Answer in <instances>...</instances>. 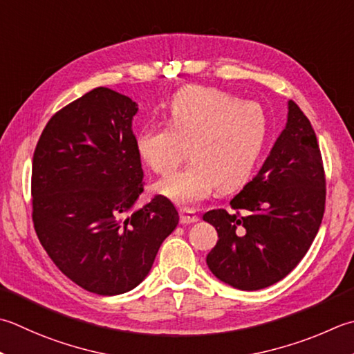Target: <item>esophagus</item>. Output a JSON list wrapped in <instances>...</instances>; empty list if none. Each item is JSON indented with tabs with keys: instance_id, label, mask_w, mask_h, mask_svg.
Returning <instances> with one entry per match:
<instances>
[{
	"instance_id": "34e87169",
	"label": "esophagus",
	"mask_w": 354,
	"mask_h": 354,
	"mask_svg": "<svg viewBox=\"0 0 354 354\" xmlns=\"http://www.w3.org/2000/svg\"><path fill=\"white\" fill-rule=\"evenodd\" d=\"M179 218H181L183 224H193L198 221V214L195 210L183 207V209H179Z\"/></svg>"
}]
</instances>
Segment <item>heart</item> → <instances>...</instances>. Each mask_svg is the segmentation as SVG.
<instances>
[{"mask_svg": "<svg viewBox=\"0 0 354 354\" xmlns=\"http://www.w3.org/2000/svg\"><path fill=\"white\" fill-rule=\"evenodd\" d=\"M167 127H144L135 147L144 164L169 173L189 147L192 161L156 184L158 193L179 205H195L218 189L244 185L268 140V118L261 104L242 102L224 90L185 87L170 100Z\"/></svg>", "mask_w": 354, "mask_h": 354, "instance_id": "obj_1", "label": "heart"}]
</instances>
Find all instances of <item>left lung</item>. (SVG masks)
<instances>
[{
  "label": "left lung",
  "mask_w": 354,
  "mask_h": 354,
  "mask_svg": "<svg viewBox=\"0 0 354 354\" xmlns=\"http://www.w3.org/2000/svg\"><path fill=\"white\" fill-rule=\"evenodd\" d=\"M203 219L218 232L207 254L210 272L245 292L283 279L306 256L325 209V176L308 118L288 101L286 127L250 183Z\"/></svg>",
  "instance_id": "left-lung-1"
}]
</instances>
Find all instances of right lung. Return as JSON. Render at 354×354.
<instances>
[{"instance_id": "add662e5", "label": "right lung", "mask_w": 354, "mask_h": 354, "mask_svg": "<svg viewBox=\"0 0 354 354\" xmlns=\"http://www.w3.org/2000/svg\"><path fill=\"white\" fill-rule=\"evenodd\" d=\"M138 104L96 87L55 113L32 162L33 225L61 273L87 292L127 293L149 274L179 214L144 192L131 131Z\"/></svg>"}]
</instances>
